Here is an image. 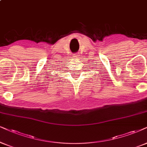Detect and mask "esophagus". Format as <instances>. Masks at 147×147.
I'll list each match as a JSON object with an SVG mask.
<instances>
[{
  "mask_svg": "<svg viewBox=\"0 0 147 147\" xmlns=\"http://www.w3.org/2000/svg\"><path fill=\"white\" fill-rule=\"evenodd\" d=\"M78 55H78L77 53H76V54L74 55V56H75V57H78Z\"/></svg>",
  "mask_w": 147,
  "mask_h": 147,
  "instance_id": "1",
  "label": "esophagus"
}]
</instances>
